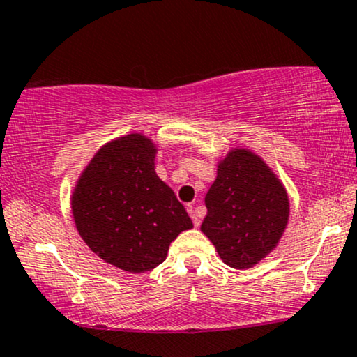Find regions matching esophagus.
<instances>
[{
    "label": "esophagus",
    "instance_id": "1",
    "mask_svg": "<svg viewBox=\"0 0 357 357\" xmlns=\"http://www.w3.org/2000/svg\"><path fill=\"white\" fill-rule=\"evenodd\" d=\"M187 212L190 213V217H192V220H194L195 227H199V225H200V219H199V215H197V211H195L194 205H187Z\"/></svg>",
    "mask_w": 357,
    "mask_h": 357
}]
</instances>
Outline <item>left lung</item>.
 <instances>
[{
    "label": "left lung",
    "mask_w": 357,
    "mask_h": 357,
    "mask_svg": "<svg viewBox=\"0 0 357 357\" xmlns=\"http://www.w3.org/2000/svg\"><path fill=\"white\" fill-rule=\"evenodd\" d=\"M205 205L200 230L232 269H250L264 261L282 238L291 213L282 180L245 146H234L217 160Z\"/></svg>",
    "instance_id": "8db88e82"
}]
</instances>
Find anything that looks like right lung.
Here are the masks:
<instances>
[{"instance_id": "add662e5", "label": "right lung", "mask_w": 357, "mask_h": 357, "mask_svg": "<svg viewBox=\"0 0 357 357\" xmlns=\"http://www.w3.org/2000/svg\"><path fill=\"white\" fill-rule=\"evenodd\" d=\"M158 150L144 133L113 138L86 163L70 195L79 237L105 262L132 274L160 266L172 242L194 227L155 172Z\"/></svg>"}]
</instances>
